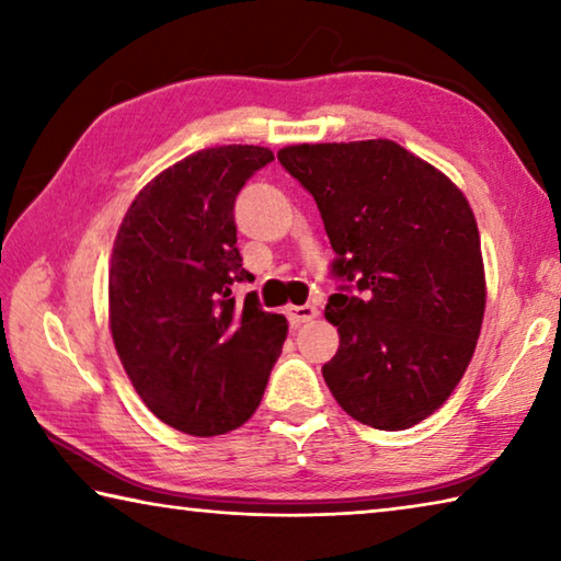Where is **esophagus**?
<instances>
[{"instance_id":"obj_1","label":"esophagus","mask_w":561,"mask_h":561,"mask_svg":"<svg viewBox=\"0 0 561 561\" xmlns=\"http://www.w3.org/2000/svg\"><path fill=\"white\" fill-rule=\"evenodd\" d=\"M319 317V309L314 304H301V307H287V319L289 324L299 327V324H307V321L317 319Z\"/></svg>"}]
</instances>
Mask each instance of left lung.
<instances>
[{"label":"left lung","instance_id":"obj_1","mask_svg":"<svg viewBox=\"0 0 561 561\" xmlns=\"http://www.w3.org/2000/svg\"><path fill=\"white\" fill-rule=\"evenodd\" d=\"M279 163L311 193L341 284L327 304L339 351L321 374L358 423L405 431L438 411L485 317V267L468 201L393 140L301 144Z\"/></svg>","mask_w":561,"mask_h":561}]
</instances>
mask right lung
<instances>
[{
	"instance_id": "right-lung-1",
	"label": "right lung",
	"mask_w": 561,
	"mask_h": 561,
	"mask_svg": "<svg viewBox=\"0 0 561 561\" xmlns=\"http://www.w3.org/2000/svg\"><path fill=\"white\" fill-rule=\"evenodd\" d=\"M260 146L197 150L140 190L123 217L108 272L113 344L133 388L170 428L222 435L257 411L287 319L234 282V201L272 163Z\"/></svg>"
}]
</instances>
